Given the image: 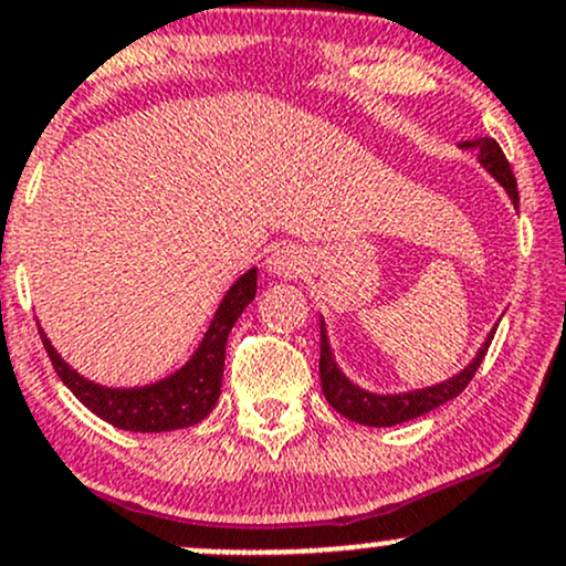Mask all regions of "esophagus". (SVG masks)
Here are the masks:
<instances>
[{
    "label": "esophagus",
    "instance_id": "obj_1",
    "mask_svg": "<svg viewBox=\"0 0 566 566\" xmlns=\"http://www.w3.org/2000/svg\"><path fill=\"white\" fill-rule=\"evenodd\" d=\"M265 271L279 279L298 276L303 271V252L298 247H276L271 254H268Z\"/></svg>",
    "mask_w": 566,
    "mask_h": 566
}]
</instances>
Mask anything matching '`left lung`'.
<instances>
[{
    "label": "left lung",
    "mask_w": 566,
    "mask_h": 566,
    "mask_svg": "<svg viewBox=\"0 0 566 566\" xmlns=\"http://www.w3.org/2000/svg\"><path fill=\"white\" fill-rule=\"evenodd\" d=\"M467 146L478 148V163L496 178L499 184L504 187L507 198L513 200V206L518 208V184H515L513 170H510L507 157L499 148V143L493 138H478L469 140ZM496 328L488 333V338L483 342V347L478 349L469 366H463L455 377L444 379V382L431 385V388H420V390H407V392H371L363 390L360 385H355L347 374L338 368L336 358H333L331 349V338L328 331H325V319H319V382H323V392L328 398V403L336 409L338 415H344L347 420H355L360 426H371V428H388V426H398L407 423V420L420 418V415L431 412V409L442 407L448 403L450 398H455L458 392L467 388L472 382L474 371L483 363L488 347H491V338Z\"/></svg>",
    "instance_id": "left-lung-1"
}]
</instances>
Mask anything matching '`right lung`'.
I'll use <instances>...</instances> for the list:
<instances>
[{"label":"right lung","instance_id":"add662e5","mask_svg":"<svg viewBox=\"0 0 566 566\" xmlns=\"http://www.w3.org/2000/svg\"><path fill=\"white\" fill-rule=\"evenodd\" d=\"M254 293H258V268H249L238 282H233V287L224 293L222 303L213 312L203 342L195 349L192 358L184 363L178 371L170 374V377L157 379L151 385H140V388H108V385L92 382V379L75 371L53 349L51 338L45 336L40 325L38 328L59 379L97 418L135 433L176 431V428L200 423L217 407L219 392H222L224 344H228L235 319L254 301Z\"/></svg>","mask_w":566,"mask_h":566}]
</instances>
